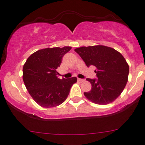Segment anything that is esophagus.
I'll return each instance as SVG.
<instances>
[{"instance_id":"34e87169","label":"esophagus","mask_w":145,"mask_h":145,"mask_svg":"<svg viewBox=\"0 0 145 145\" xmlns=\"http://www.w3.org/2000/svg\"><path fill=\"white\" fill-rule=\"evenodd\" d=\"M78 82H84V81H85V80H84V79L78 78Z\"/></svg>"}]
</instances>
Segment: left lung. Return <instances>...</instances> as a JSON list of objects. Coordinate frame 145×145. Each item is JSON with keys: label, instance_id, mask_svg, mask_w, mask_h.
Masks as SVG:
<instances>
[{"label": "left lung", "instance_id": "1", "mask_svg": "<svg viewBox=\"0 0 145 145\" xmlns=\"http://www.w3.org/2000/svg\"><path fill=\"white\" fill-rule=\"evenodd\" d=\"M75 52L88 67H96L97 78H87L91 89L84 92L89 100L96 104L106 105L120 95L126 86L129 67L124 57L113 48L105 46L81 47Z\"/></svg>", "mask_w": 145, "mask_h": 145}]
</instances>
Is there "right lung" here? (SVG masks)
Returning <instances> with one entry per match:
<instances>
[{"label":"right lung","mask_w":145,"mask_h":145,"mask_svg":"<svg viewBox=\"0 0 145 145\" xmlns=\"http://www.w3.org/2000/svg\"><path fill=\"white\" fill-rule=\"evenodd\" d=\"M71 47L38 50L27 59L23 67V81L33 99L41 107L50 108L66 99L76 77L59 79L56 69Z\"/></svg>","instance_id":"1"}]
</instances>
